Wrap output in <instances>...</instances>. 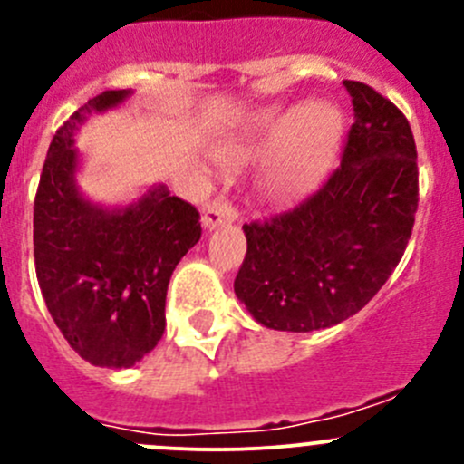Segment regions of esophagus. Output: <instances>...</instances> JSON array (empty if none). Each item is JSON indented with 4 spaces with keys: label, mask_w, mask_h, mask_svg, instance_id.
<instances>
[{
    "label": "esophagus",
    "mask_w": 464,
    "mask_h": 464,
    "mask_svg": "<svg viewBox=\"0 0 464 464\" xmlns=\"http://www.w3.org/2000/svg\"><path fill=\"white\" fill-rule=\"evenodd\" d=\"M236 219V206L228 202V198H218L213 202H208L204 206V213H202V224L204 228H215L219 224H227Z\"/></svg>",
    "instance_id": "1"
}]
</instances>
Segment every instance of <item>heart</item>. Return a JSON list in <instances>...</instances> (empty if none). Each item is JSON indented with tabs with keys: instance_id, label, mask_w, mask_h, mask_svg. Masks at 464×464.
<instances>
[{
	"instance_id": "1",
	"label": "heart",
	"mask_w": 464,
	"mask_h": 464,
	"mask_svg": "<svg viewBox=\"0 0 464 464\" xmlns=\"http://www.w3.org/2000/svg\"><path fill=\"white\" fill-rule=\"evenodd\" d=\"M254 130V137L236 157L269 152L266 195L276 202H292L310 190L330 166L341 137V114L327 102H305L285 116H260Z\"/></svg>"
}]
</instances>
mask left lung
I'll return each instance as SVG.
<instances>
[{
    "instance_id": "1",
    "label": "left lung",
    "mask_w": 464,
    "mask_h": 464,
    "mask_svg": "<svg viewBox=\"0 0 464 464\" xmlns=\"http://www.w3.org/2000/svg\"><path fill=\"white\" fill-rule=\"evenodd\" d=\"M341 163L285 213L245 224L237 298L271 330L312 332L350 319L395 271L420 199L418 150L395 102L357 81Z\"/></svg>"
}]
</instances>
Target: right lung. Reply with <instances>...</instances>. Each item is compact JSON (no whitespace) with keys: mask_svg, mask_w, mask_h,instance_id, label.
<instances>
[{"mask_svg":"<svg viewBox=\"0 0 464 464\" xmlns=\"http://www.w3.org/2000/svg\"><path fill=\"white\" fill-rule=\"evenodd\" d=\"M128 92H102L55 132L33 204V256L42 296L67 343L93 366L128 368L166 330L170 276L202 237L199 210L157 186L125 210L78 195L73 132Z\"/></svg>","mask_w":464,"mask_h":464,"instance_id":"obj_1","label":"right lung"}]
</instances>
